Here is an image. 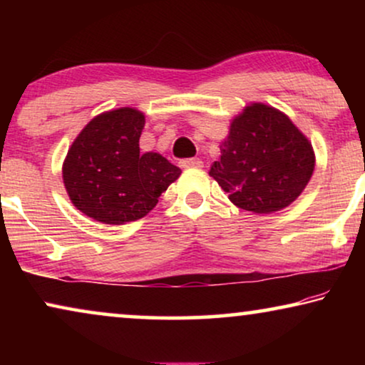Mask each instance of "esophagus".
<instances>
[{"label": "esophagus", "mask_w": 365, "mask_h": 365, "mask_svg": "<svg viewBox=\"0 0 365 365\" xmlns=\"http://www.w3.org/2000/svg\"><path fill=\"white\" fill-rule=\"evenodd\" d=\"M179 166L181 168H202V161L197 158H189V159H182L181 163H179Z\"/></svg>", "instance_id": "34e87169"}]
</instances>
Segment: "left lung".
I'll return each instance as SVG.
<instances>
[{"instance_id":"8db88e82","label":"left lung","mask_w":365,"mask_h":365,"mask_svg":"<svg viewBox=\"0 0 365 365\" xmlns=\"http://www.w3.org/2000/svg\"><path fill=\"white\" fill-rule=\"evenodd\" d=\"M221 159L209 176L234 206L272 214L291 206L311 181L316 154L306 134L287 114L264 103H251L231 119L219 144Z\"/></svg>"}]
</instances>
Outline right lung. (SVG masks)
<instances>
[{"label": "right lung", "instance_id": "right-lung-1", "mask_svg": "<svg viewBox=\"0 0 365 365\" xmlns=\"http://www.w3.org/2000/svg\"><path fill=\"white\" fill-rule=\"evenodd\" d=\"M144 113L118 108L94 116L68 149L63 182L73 206L88 217L119 226L138 221L181 176L159 153L139 151Z\"/></svg>", "mask_w": 365, "mask_h": 365}]
</instances>
